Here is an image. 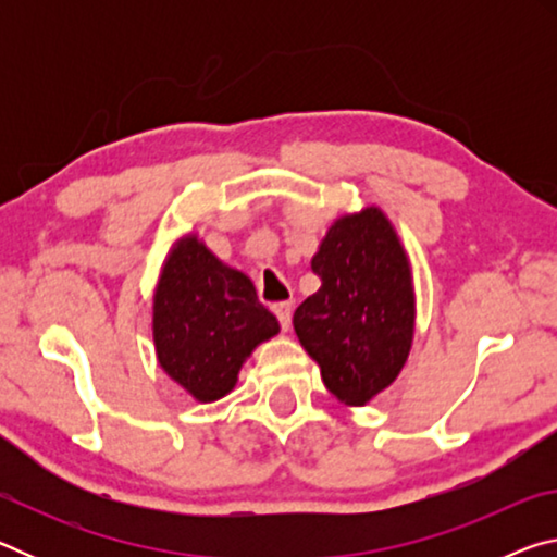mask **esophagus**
<instances>
[{
	"label": "esophagus",
	"mask_w": 557,
	"mask_h": 557,
	"mask_svg": "<svg viewBox=\"0 0 557 557\" xmlns=\"http://www.w3.org/2000/svg\"><path fill=\"white\" fill-rule=\"evenodd\" d=\"M272 312H275L280 326L287 332L289 324H292V305H289V301H277V305H272Z\"/></svg>",
	"instance_id": "obj_1"
}]
</instances>
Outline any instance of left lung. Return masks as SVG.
<instances>
[{
    "mask_svg": "<svg viewBox=\"0 0 557 557\" xmlns=\"http://www.w3.org/2000/svg\"><path fill=\"white\" fill-rule=\"evenodd\" d=\"M322 280L297 307L299 344L346 405H366L398 379L410 354L414 297L410 265L381 209L344 215L312 258Z\"/></svg>",
    "mask_w": 557,
    "mask_h": 557,
    "instance_id": "left-lung-1",
    "label": "left lung"
}]
</instances>
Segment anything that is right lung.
Here are the masks:
<instances>
[{
  "label": "right lung",
  "instance_id": "add662e5",
  "mask_svg": "<svg viewBox=\"0 0 557 557\" xmlns=\"http://www.w3.org/2000/svg\"><path fill=\"white\" fill-rule=\"evenodd\" d=\"M152 326L159 366L201 403L231 393L252 348L280 332L252 282L194 235L178 240L166 260Z\"/></svg>",
  "mask_w": 557,
  "mask_h": 557
}]
</instances>
